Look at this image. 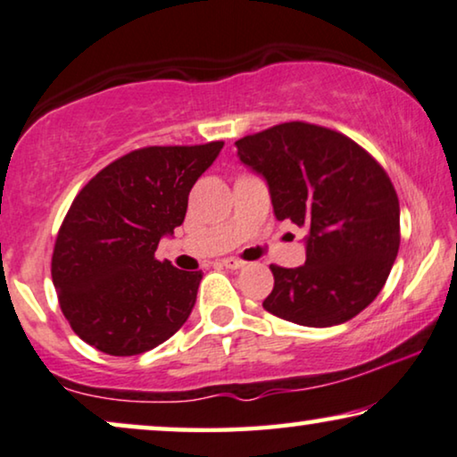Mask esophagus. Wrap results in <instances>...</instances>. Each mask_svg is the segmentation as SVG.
Wrapping results in <instances>:
<instances>
[{"label":"esophagus","mask_w":457,"mask_h":457,"mask_svg":"<svg viewBox=\"0 0 457 457\" xmlns=\"http://www.w3.org/2000/svg\"><path fill=\"white\" fill-rule=\"evenodd\" d=\"M221 265L225 267V270H232V271H238V270H242V267H245V263H242V261H238V259H223Z\"/></svg>","instance_id":"esophagus-1"}]
</instances>
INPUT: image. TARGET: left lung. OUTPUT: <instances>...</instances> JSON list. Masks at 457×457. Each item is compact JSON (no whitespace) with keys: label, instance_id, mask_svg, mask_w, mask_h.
I'll return each instance as SVG.
<instances>
[{"label":"left lung","instance_id":"left-lung-1","mask_svg":"<svg viewBox=\"0 0 457 457\" xmlns=\"http://www.w3.org/2000/svg\"><path fill=\"white\" fill-rule=\"evenodd\" d=\"M236 148L263 178L278 221L307 229L305 265H271L265 312L309 328L361 313L399 253V198L385 169L343 133L299 120L242 137Z\"/></svg>","mask_w":457,"mask_h":457}]
</instances>
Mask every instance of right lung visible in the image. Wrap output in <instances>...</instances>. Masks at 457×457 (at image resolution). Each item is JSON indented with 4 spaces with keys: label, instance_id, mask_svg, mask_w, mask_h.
I'll return each mask as SVG.
<instances>
[{
    "label": "right lung",
    "instance_id": "add662e5",
    "mask_svg": "<svg viewBox=\"0 0 457 457\" xmlns=\"http://www.w3.org/2000/svg\"><path fill=\"white\" fill-rule=\"evenodd\" d=\"M221 148L223 142L133 150L77 194L54 246L52 279L79 338L129 357L186 324L203 271L175 270L154 253L184 223L187 194Z\"/></svg>",
    "mask_w": 457,
    "mask_h": 457
}]
</instances>
